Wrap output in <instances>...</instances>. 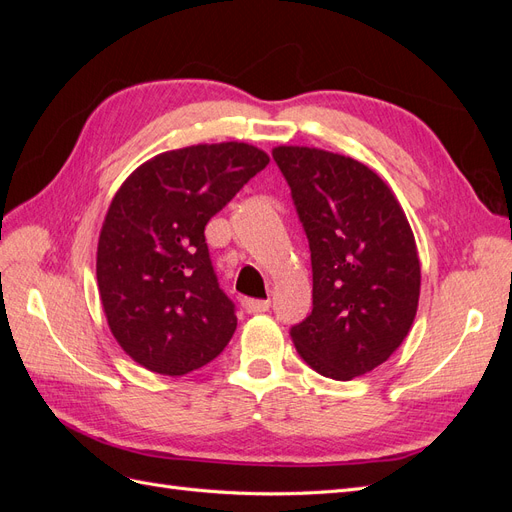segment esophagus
Wrapping results in <instances>:
<instances>
[{
  "label": "esophagus",
  "mask_w": 512,
  "mask_h": 512,
  "mask_svg": "<svg viewBox=\"0 0 512 512\" xmlns=\"http://www.w3.org/2000/svg\"><path fill=\"white\" fill-rule=\"evenodd\" d=\"M241 305H243V309L247 314H262V312H269V307H271V303L269 301H265V299H243L241 301Z\"/></svg>",
  "instance_id": "1"
}]
</instances>
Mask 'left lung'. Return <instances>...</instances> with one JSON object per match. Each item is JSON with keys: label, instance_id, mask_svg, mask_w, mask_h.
<instances>
[{"label": "left lung", "instance_id": "left-lung-1", "mask_svg": "<svg viewBox=\"0 0 512 512\" xmlns=\"http://www.w3.org/2000/svg\"><path fill=\"white\" fill-rule=\"evenodd\" d=\"M312 252L314 307L290 337L333 380L382 365L404 342L421 292L416 243L393 192L352 158L275 147Z\"/></svg>", "mask_w": 512, "mask_h": 512}]
</instances>
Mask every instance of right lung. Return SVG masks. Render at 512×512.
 Here are the masks:
<instances>
[{"instance_id":"1","label":"right lung","mask_w":512,"mask_h":512,"mask_svg":"<svg viewBox=\"0 0 512 512\" xmlns=\"http://www.w3.org/2000/svg\"><path fill=\"white\" fill-rule=\"evenodd\" d=\"M269 164L245 143L160 153L123 181L98 241V288L119 346L162 376L211 363L237 329L205 226Z\"/></svg>"}]
</instances>
